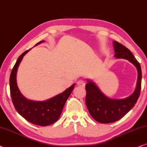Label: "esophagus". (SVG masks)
<instances>
[{"mask_svg":"<svg viewBox=\"0 0 147 147\" xmlns=\"http://www.w3.org/2000/svg\"><path fill=\"white\" fill-rule=\"evenodd\" d=\"M77 85L79 86V87H84L85 86V82L83 81V80H79V81H78L77 82Z\"/></svg>","mask_w":147,"mask_h":147,"instance_id":"esophagus-1","label":"esophagus"}]
</instances>
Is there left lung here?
I'll list each match as a JSON object with an SVG mask.
<instances>
[{
    "instance_id": "left-lung-1",
    "label": "left lung",
    "mask_w": 147,
    "mask_h": 147,
    "mask_svg": "<svg viewBox=\"0 0 147 147\" xmlns=\"http://www.w3.org/2000/svg\"><path fill=\"white\" fill-rule=\"evenodd\" d=\"M113 48L116 53L115 57L128 60L136 66L138 74V81L134 93L123 99L107 98L95 83L88 81L85 85L86 105L92 118L102 124L114 122L123 118L136 103L141 89L142 72L139 62L126 47L116 41L113 42Z\"/></svg>"
}]
</instances>
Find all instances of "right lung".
<instances>
[{
	"label": "right lung",
	"mask_w": 147,
	"mask_h": 147,
	"mask_svg": "<svg viewBox=\"0 0 147 147\" xmlns=\"http://www.w3.org/2000/svg\"><path fill=\"white\" fill-rule=\"evenodd\" d=\"M43 42L44 41H41L36 45ZM29 50H26L19 56L11 71L9 79L11 99L15 109L23 118L34 124L46 126L56 122L60 118L64 104L75 88V84L63 93L48 100L34 101L25 98L17 87L16 76L19 64Z\"/></svg>",
	"instance_id": "add662e5"
}]
</instances>
